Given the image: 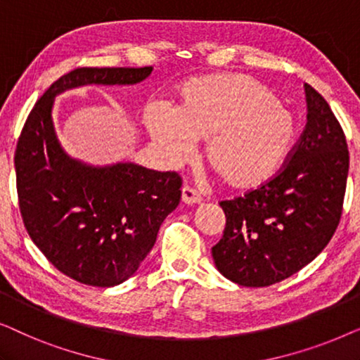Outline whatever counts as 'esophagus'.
<instances>
[{"label":"esophagus","instance_id":"obj_1","mask_svg":"<svg viewBox=\"0 0 360 360\" xmlns=\"http://www.w3.org/2000/svg\"><path fill=\"white\" fill-rule=\"evenodd\" d=\"M181 201H184L185 205H198L201 203V195L195 188L185 185L184 188H181Z\"/></svg>","mask_w":360,"mask_h":360}]
</instances>
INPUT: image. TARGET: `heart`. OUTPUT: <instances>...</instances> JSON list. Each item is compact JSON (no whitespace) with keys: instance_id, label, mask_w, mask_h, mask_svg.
I'll list each match as a JSON object with an SVG mask.
<instances>
[{"instance_id":"obj_1","label":"heart","mask_w":360,"mask_h":360,"mask_svg":"<svg viewBox=\"0 0 360 360\" xmlns=\"http://www.w3.org/2000/svg\"><path fill=\"white\" fill-rule=\"evenodd\" d=\"M152 141L172 162L188 160L206 141L211 169L236 190L259 188L278 175L298 139V122L272 88L248 75H210L184 83L176 110L147 112Z\"/></svg>"}]
</instances>
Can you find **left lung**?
Segmentation results:
<instances>
[{"instance_id": "8db88e82", "label": "left lung", "mask_w": 360, "mask_h": 360, "mask_svg": "<svg viewBox=\"0 0 360 360\" xmlns=\"http://www.w3.org/2000/svg\"><path fill=\"white\" fill-rule=\"evenodd\" d=\"M307 126L287 165L257 190L221 201L216 269L243 287H269L308 265L331 240L349 172L346 136L326 100L304 83Z\"/></svg>"}]
</instances>
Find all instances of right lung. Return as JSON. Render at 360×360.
I'll return each instance as SVG.
<instances>
[{
  "instance_id": "obj_1",
  "label": "right lung",
  "mask_w": 360,
  "mask_h": 360,
  "mask_svg": "<svg viewBox=\"0 0 360 360\" xmlns=\"http://www.w3.org/2000/svg\"><path fill=\"white\" fill-rule=\"evenodd\" d=\"M142 68H75L53 82L18 141L19 208L34 244L53 267L91 287L132 277L154 248L164 219L180 203L181 179L132 162L90 165L63 150L52 110L60 93L85 85H136Z\"/></svg>"
}]
</instances>
